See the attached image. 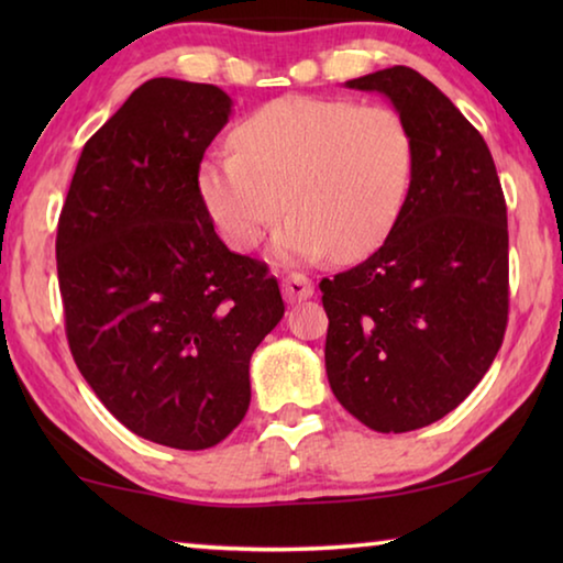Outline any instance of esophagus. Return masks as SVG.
Wrapping results in <instances>:
<instances>
[{
  "label": "esophagus",
  "mask_w": 563,
  "mask_h": 563,
  "mask_svg": "<svg viewBox=\"0 0 563 563\" xmlns=\"http://www.w3.org/2000/svg\"><path fill=\"white\" fill-rule=\"evenodd\" d=\"M312 292H316V285H312L308 275L290 273L283 278V295L288 302L308 300V298H312Z\"/></svg>",
  "instance_id": "esophagus-1"
}]
</instances>
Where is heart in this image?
<instances>
[{"mask_svg":"<svg viewBox=\"0 0 563 563\" xmlns=\"http://www.w3.org/2000/svg\"><path fill=\"white\" fill-rule=\"evenodd\" d=\"M235 151H213L196 174L216 231L253 251L285 208L273 253L285 263L360 261L375 253L402 213L415 139L402 113L350 99L290 93L238 123Z\"/></svg>","mask_w":563,"mask_h":563,"instance_id":"obj_1","label":"heart"}]
</instances>
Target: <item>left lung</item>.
I'll return each mask as SVG.
<instances>
[{
  "mask_svg": "<svg viewBox=\"0 0 563 563\" xmlns=\"http://www.w3.org/2000/svg\"><path fill=\"white\" fill-rule=\"evenodd\" d=\"M347 89L377 91L415 139V170L393 233L352 271L322 278L332 395L375 432L450 415L487 375L509 316V233L482 133L409 66Z\"/></svg>",
  "mask_w": 563,
  "mask_h": 563,
  "instance_id": "left-lung-1",
  "label": "left lung"
}]
</instances>
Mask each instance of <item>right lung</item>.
Listing matches in <instances>:
<instances>
[{
    "mask_svg": "<svg viewBox=\"0 0 563 563\" xmlns=\"http://www.w3.org/2000/svg\"><path fill=\"white\" fill-rule=\"evenodd\" d=\"M233 101L158 76L76 164L56 271L76 367L133 434L208 450L251 405V355L285 305L265 263L228 251L196 186Z\"/></svg>",
    "mask_w": 563,
    "mask_h": 563,
    "instance_id": "obj_1",
    "label": "right lung"
}]
</instances>
